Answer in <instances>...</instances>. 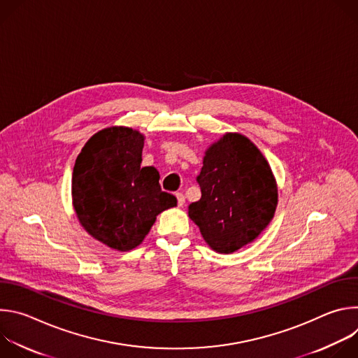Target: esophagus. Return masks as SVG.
I'll use <instances>...</instances> for the list:
<instances>
[{"mask_svg":"<svg viewBox=\"0 0 358 358\" xmlns=\"http://www.w3.org/2000/svg\"><path fill=\"white\" fill-rule=\"evenodd\" d=\"M176 196H177L178 207H182V206H184V202H185V198H184V195H182L181 192H177V194H176Z\"/></svg>","mask_w":358,"mask_h":358,"instance_id":"1","label":"esophagus"}]
</instances>
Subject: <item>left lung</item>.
Segmentation results:
<instances>
[{
  "label": "left lung",
  "mask_w": 358,
  "mask_h": 358,
  "mask_svg": "<svg viewBox=\"0 0 358 358\" xmlns=\"http://www.w3.org/2000/svg\"><path fill=\"white\" fill-rule=\"evenodd\" d=\"M196 181L201 198L189 203L188 217L213 250L232 253L246 246L273 220L278 184L268 160L246 136L225 133L213 143Z\"/></svg>",
  "instance_id": "obj_1"
}]
</instances>
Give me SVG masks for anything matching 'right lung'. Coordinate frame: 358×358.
Wrapping results in <instances>:
<instances>
[{
	"label": "right lung",
	"instance_id": "obj_1",
	"mask_svg": "<svg viewBox=\"0 0 358 358\" xmlns=\"http://www.w3.org/2000/svg\"><path fill=\"white\" fill-rule=\"evenodd\" d=\"M144 136L112 126L83 145L72 174V203L85 231L119 252L138 246L163 211L177 206L155 167H141Z\"/></svg>",
	"mask_w": 358,
	"mask_h": 358
}]
</instances>
